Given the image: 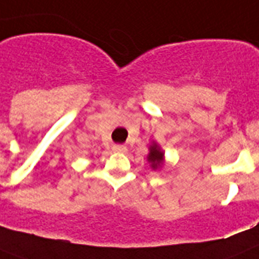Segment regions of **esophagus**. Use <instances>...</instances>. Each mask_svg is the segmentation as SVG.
<instances>
[{"label": "esophagus", "instance_id": "esophagus-1", "mask_svg": "<svg viewBox=\"0 0 259 259\" xmlns=\"http://www.w3.org/2000/svg\"><path fill=\"white\" fill-rule=\"evenodd\" d=\"M113 151H116V153H125L126 147L123 145H114L113 146Z\"/></svg>", "mask_w": 259, "mask_h": 259}]
</instances>
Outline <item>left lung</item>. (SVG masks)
<instances>
[{
    "label": "left lung",
    "instance_id": "8db88e82",
    "mask_svg": "<svg viewBox=\"0 0 259 259\" xmlns=\"http://www.w3.org/2000/svg\"><path fill=\"white\" fill-rule=\"evenodd\" d=\"M150 153L147 155V160L151 164V168L153 170H156L162 166L163 160H164V153H163L160 147L156 145V142H153V145L149 147Z\"/></svg>",
    "mask_w": 259,
    "mask_h": 259
}]
</instances>
